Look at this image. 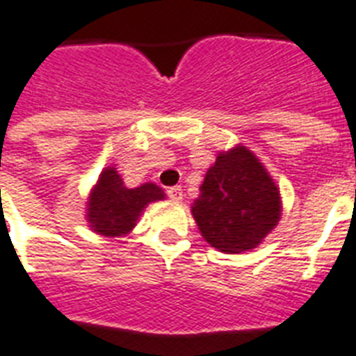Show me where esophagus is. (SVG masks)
Instances as JSON below:
<instances>
[{"mask_svg":"<svg viewBox=\"0 0 356 356\" xmlns=\"http://www.w3.org/2000/svg\"><path fill=\"white\" fill-rule=\"evenodd\" d=\"M166 194L170 200H173V202H181L183 200V188L181 186H172V188H168L166 190Z\"/></svg>","mask_w":356,"mask_h":356,"instance_id":"esophagus-1","label":"esophagus"}]
</instances>
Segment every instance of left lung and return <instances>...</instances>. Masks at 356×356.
Masks as SVG:
<instances>
[{
  "instance_id": "1",
  "label": "left lung",
  "mask_w": 356,
  "mask_h": 356,
  "mask_svg": "<svg viewBox=\"0 0 356 356\" xmlns=\"http://www.w3.org/2000/svg\"><path fill=\"white\" fill-rule=\"evenodd\" d=\"M192 214L203 238L227 254L256 248L280 218V192L246 147L216 156Z\"/></svg>"
}]
</instances>
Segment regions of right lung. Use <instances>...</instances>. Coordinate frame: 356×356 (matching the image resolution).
<instances>
[{"mask_svg":"<svg viewBox=\"0 0 356 356\" xmlns=\"http://www.w3.org/2000/svg\"><path fill=\"white\" fill-rule=\"evenodd\" d=\"M156 200H164V192L156 184L145 183L138 188H127L115 168L100 173V179L89 197L88 218L91 227L106 237H118L136 226L143 207Z\"/></svg>","mask_w":356,"mask_h":356,"instance_id":"1","label":"right lung"}]
</instances>
